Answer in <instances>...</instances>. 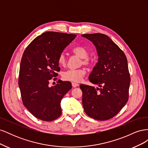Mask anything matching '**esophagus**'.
<instances>
[{
  "mask_svg": "<svg viewBox=\"0 0 148 148\" xmlns=\"http://www.w3.org/2000/svg\"><path fill=\"white\" fill-rule=\"evenodd\" d=\"M71 84H72V86H73V88L77 87V86H78V85H79L78 83H75V82H73L72 83H71Z\"/></svg>",
  "mask_w": 148,
  "mask_h": 148,
  "instance_id": "esophagus-1",
  "label": "esophagus"
}]
</instances>
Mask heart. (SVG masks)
I'll use <instances>...</instances> for the list:
<instances>
[{
    "mask_svg": "<svg viewBox=\"0 0 148 148\" xmlns=\"http://www.w3.org/2000/svg\"><path fill=\"white\" fill-rule=\"evenodd\" d=\"M75 56L82 59L81 64L86 66H90L92 64V60L89 58V51L83 46H77L73 48L71 51ZM57 63L60 66H64L66 64V58L63 53H61L57 57ZM86 74V71L83 69H70L63 73L62 77L66 81L79 82Z\"/></svg>",
    "mask_w": 148,
    "mask_h": 148,
    "instance_id": "1",
    "label": "heart"
}]
</instances>
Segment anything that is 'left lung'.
Wrapping results in <instances>:
<instances>
[{
  "mask_svg": "<svg viewBox=\"0 0 148 148\" xmlns=\"http://www.w3.org/2000/svg\"><path fill=\"white\" fill-rule=\"evenodd\" d=\"M95 44L99 59L89 80L100 88L82 84V103L89 117L98 120L113 118L128 100L130 76L124 52L106 34H84Z\"/></svg>",
  "mask_w": 148,
  "mask_h": 148,
  "instance_id": "8db88e82",
  "label": "left lung"
}]
</instances>
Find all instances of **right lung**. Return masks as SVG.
I'll list each match as a JSON object with an SVG mask.
<instances>
[{
	"label": "right lung",
	"instance_id": "right-lung-1",
	"mask_svg": "<svg viewBox=\"0 0 148 148\" xmlns=\"http://www.w3.org/2000/svg\"><path fill=\"white\" fill-rule=\"evenodd\" d=\"M76 36L47 31L36 38L23 52L18 85L23 105L36 118L50 122L62 114L60 102L71 84L59 80L53 86L49 87V84L56 81L60 70L58 56Z\"/></svg>",
	"mask_w": 148,
	"mask_h": 148
}]
</instances>
